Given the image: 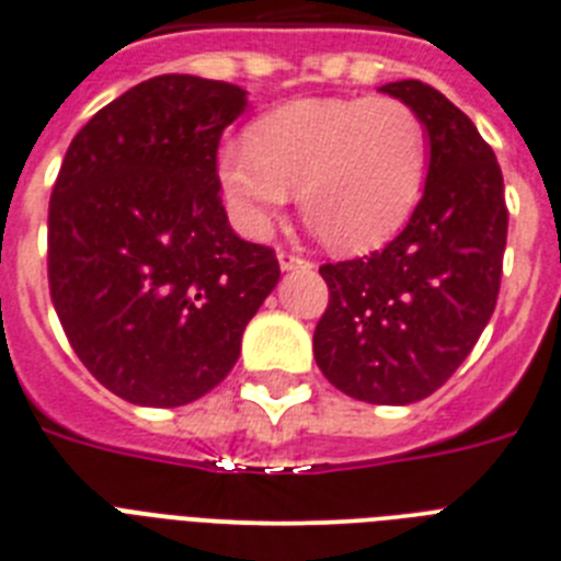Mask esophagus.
I'll list each match as a JSON object with an SVG mask.
<instances>
[{
  "mask_svg": "<svg viewBox=\"0 0 561 561\" xmlns=\"http://www.w3.org/2000/svg\"><path fill=\"white\" fill-rule=\"evenodd\" d=\"M301 265H310V260L296 251H279V268L282 271H293V268H301Z\"/></svg>",
  "mask_w": 561,
  "mask_h": 561,
  "instance_id": "esophagus-1",
  "label": "esophagus"
}]
</instances>
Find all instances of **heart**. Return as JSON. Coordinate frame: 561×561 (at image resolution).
Masks as SVG:
<instances>
[{
	"instance_id": "obj_1",
	"label": "heart",
	"mask_w": 561,
	"mask_h": 561,
	"mask_svg": "<svg viewBox=\"0 0 561 561\" xmlns=\"http://www.w3.org/2000/svg\"><path fill=\"white\" fill-rule=\"evenodd\" d=\"M237 229L265 237L299 193L301 215L335 251H366L400 229L427 175V128L397 98L299 100L218 150Z\"/></svg>"
}]
</instances>
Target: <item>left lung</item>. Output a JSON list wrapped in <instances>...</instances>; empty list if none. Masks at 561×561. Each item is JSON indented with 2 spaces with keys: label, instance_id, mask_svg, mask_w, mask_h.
Listing matches in <instances>:
<instances>
[{
  "label": "left lung",
  "instance_id": "left-lung-1",
  "mask_svg": "<svg viewBox=\"0 0 561 561\" xmlns=\"http://www.w3.org/2000/svg\"><path fill=\"white\" fill-rule=\"evenodd\" d=\"M382 92L425 123V193L386 249L318 268L330 301L312 352L337 391L371 405H408L450 380L489 324L508 209L494 150L461 108L422 80H397Z\"/></svg>",
  "mask_w": 561,
  "mask_h": 561
}]
</instances>
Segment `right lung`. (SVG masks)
<instances>
[{
  "instance_id": "obj_1",
  "label": "right lung",
  "mask_w": 561,
  "mask_h": 561,
  "mask_svg": "<svg viewBox=\"0 0 561 561\" xmlns=\"http://www.w3.org/2000/svg\"><path fill=\"white\" fill-rule=\"evenodd\" d=\"M240 85L159 75L100 108L49 198L47 276L83 366L123 400H201L279 282L274 249L231 231L218 181Z\"/></svg>"
}]
</instances>
